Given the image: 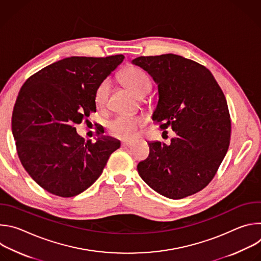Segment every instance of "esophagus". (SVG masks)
I'll use <instances>...</instances> for the list:
<instances>
[{
    "label": "esophagus",
    "mask_w": 261,
    "mask_h": 261,
    "mask_svg": "<svg viewBox=\"0 0 261 261\" xmlns=\"http://www.w3.org/2000/svg\"><path fill=\"white\" fill-rule=\"evenodd\" d=\"M133 145V142H129V141H122L121 146L122 147H131Z\"/></svg>",
    "instance_id": "esophagus-1"
}]
</instances>
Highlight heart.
<instances>
[{"label":"heart","instance_id":"1","mask_svg":"<svg viewBox=\"0 0 261 261\" xmlns=\"http://www.w3.org/2000/svg\"><path fill=\"white\" fill-rule=\"evenodd\" d=\"M121 82L137 97L145 96L151 90V81L146 74L137 67L125 68L121 75ZM110 93V82L102 81L94 95L95 104L99 109H103L108 101ZM144 119L136 116H118L107 123L108 133L122 140H133L137 137L139 130L144 126Z\"/></svg>","mask_w":261,"mask_h":261}]
</instances>
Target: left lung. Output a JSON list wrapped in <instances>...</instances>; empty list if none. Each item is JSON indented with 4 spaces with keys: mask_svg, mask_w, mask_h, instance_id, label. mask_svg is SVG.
I'll return each mask as SVG.
<instances>
[{
    "mask_svg": "<svg viewBox=\"0 0 261 261\" xmlns=\"http://www.w3.org/2000/svg\"><path fill=\"white\" fill-rule=\"evenodd\" d=\"M133 64L151 74L159 102L153 119L176 137L166 145L148 142L150 155L138 163L141 178L159 194L180 199L205 188L230 143L226 98L213 74L199 63L173 54L138 57Z\"/></svg>",
    "mask_w": 261,
    "mask_h": 261,
    "instance_id": "left-lung-1",
    "label": "left lung"
}]
</instances>
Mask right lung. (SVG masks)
Instances as JSON below:
<instances>
[{"label":"right lung","instance_id":"obj_1","mask_svg":"<svg viewBox=\"0 0 261 261\" xmlns=\"http://www.w3.org/2000/svg\"><path fill=\"white\" fill-rule=\"evenodd\" d=\"M70 57L31 75L21 87L12 113L18 158L30 176L47 192L73 197L101 175L120 141L100 136L86 141L76 133L90 114L98 85L124 60Z\"/></svg>","mask_w":261,"mask_h":261}]
</instances>
